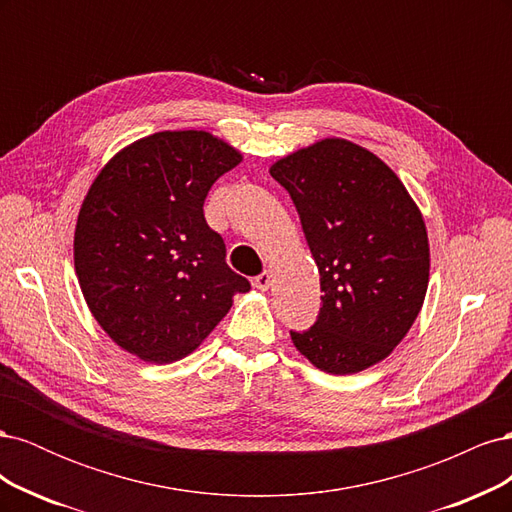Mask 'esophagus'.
Instances as JSON below:
<instances>
[{"label": "esophagus", "mask_w": 512, "mask_h": 512, "mask_svg": "<svg viewBox=\"0 0 512 512\" xmlns=\"http://www.w3.org/2000/svg\"><path fill=\"white\" fill-rule=\"evenodd\" d=\"M271 280H273V275H271L269 271H262L260 275H256V277H254V286H256L258 290L265 292V290H269Z\"/></svg>", "instance_id": "34e87169"}]
</instances>
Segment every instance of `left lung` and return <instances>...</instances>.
I'll return each instance as SVG.
<instances>
[{
    "label": "left lung",
    "instance_id": "8db88e82",
    "mask_svg": "<svg viewBox=\"0 0 512 512\" xmlns=\"http://www.w3.org/2000/svg\"><path fill=\"white\" fill-rule=\"evenodd\" d=\"M288 190L320 273L312 329L290 331L318 369L359 374L406 337L429 284V241L406 185L378 156L324 138L269 168Z\"/></svg>",
    "mask_w": 512,
    "mask_h": 512
}]
</instances>
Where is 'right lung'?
I'll use <instances>...</instances> for the list:
<instances>
[{
	"mask_svg": "<svg viewBox=\"0 0 512 512\" xmlns=\"http://www.w3.org/2000/svg\"><path fill=\"white\" fill-rule=\"evenodd\" d=\"M243 160L203 130L156 132L106 162L74 230V269L89 312L147 363L196 350L250 282L226 265L203 205Z\"/></svg>",
	"mask_w": 512,
	"mask_h": 512,
	"instance_id": "obj_1",
	"label": "right lung"
}]
</instances>
